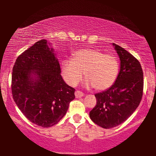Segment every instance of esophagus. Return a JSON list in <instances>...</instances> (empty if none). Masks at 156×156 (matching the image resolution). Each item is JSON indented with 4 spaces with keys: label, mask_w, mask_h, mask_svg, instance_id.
Returning a JSON list of instances; mask_svg holds the SVG:
<instances>
[{
    "label": "esophagus",
    "mask_w": 156,
    "mask_h": 156,
    "mask_svg": "<svg viewBox=\"0 0 156 156\" xmlns=\"http://www.w3.org/2000/svg\"><path fill=\"white\" fill-rule=\"evenodd\" d=\"M83 96H84V93L83 92H82V91H75V97H76V98H81V97H82Z\"/></svg>",
    "instance_id": "34e87169"
}]
</instances>
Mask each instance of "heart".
Segmentation results:
<instances>
[{
	"mask_svg": "<svg viewBox=\"0 0 156 156\" xmlns=\"http://www.w3.org/2000/svg\"><path fill=\"white\" fill-rule=\"evenodd\" d=\"M64 80L72 87L82 80L84 72L87 87L104 90L116 82L119 71L117 57L112 54H104L97 49L86 48L72 55L71 59H64L61 63Z\"/></svg>",
	"mask_w": 156,
	"mask_h": 156,
	"instance_id": "obj_1",
	"label": "heart"
}]
</instances>
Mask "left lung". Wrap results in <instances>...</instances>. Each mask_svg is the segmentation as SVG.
I'll list each match as a JSON object with an SVG mask.
<instances>
[{"label": "left lung", "instance_id": "1", "mask_svg": "<svg viewBox=\"0 0 156 156\" xmlns=\"http://www.w3.org/2000/svg\"><path fill=\"white\" fill-rule=\"evenodd\" d=\"M120 59V71L110 88L96 94L97 105L89 112L93 122L104 129L120 125L129 119L139 105L144 89V73L133 55L113 43Z\"/></svg>", "mask_w": 156, "mask_h": 156}]
</instances>
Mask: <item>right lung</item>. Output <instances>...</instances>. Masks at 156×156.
Wrapping results in <instances>:
<instances>
[{
  "label": "right lung",
  "instance_id": "obj_1",
  "mask_svg": "<svg viewBox=\"0 0 156 156\" xmlns=\"http://www.w3.org/2000/svg\"><path fill=\"white\" fill-rule=\"evenodd\" d=\"M50 47L45 40L35 42L18 57L12 73L16 105L30 122L43 128L57 124L75 98V89L63 80Z\"/></svg>",
  "mask_w": 156,
  "mask_h": 156
}]
</instances>
